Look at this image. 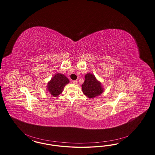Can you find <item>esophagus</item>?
Here are the masks:
<instances>
[{"label": "esophagus", "instance_id": "esophagus-1", "mask_svg": "<svg viewBox=\"0 0 155 155\" xmlns=\"http://www.w3.org/2000/svg\"><path fill=\"white\" fill-rule=\"evenodd\" d=\"M73 83L74 84H77L78 83V81H73Z\"/></svg>", "mask_w": 155, "mask_h": 155}]
</instances>
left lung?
I'll return each instance as SVG.
<instances>
[{
    "instance_id": "left-lung-1",
    "label": "left lung",
    "mask_w": 155,
    "mask_h": 155,
    "mask_svg": "<svg viewBox=\"0 0 155 155\" xmlns=\"http://www.w3.org/2000/svg\"><path fill=\"white\" fill-rule=\"evenodd\" d=\"M83 93L90 99H93L101 95L104 91V87L101 82L97 80L94 75L87 73L85 75V81L82 85Z\"/></svg>"
}]
</instances>
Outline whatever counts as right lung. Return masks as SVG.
I'll return each instance as SVG.
<instances>
[{
  "label": "right lung",
  "mask_w": 155,
  "mask_h": 155,
  "mask_svg": "<svg viewBox=\"0 0 155 155\" xmlns=\"http://www.w3.org/2000/svg\"><path fill=\"white\" fill-rule=\"evenodd\" d=\"M69 80L64 74L57 73L49 81L47 85V91L53 97L59 96L64 90V86L69 83Z\"/></svg>",
  "instance_id": "right-lung-1"
}]
</instances>
